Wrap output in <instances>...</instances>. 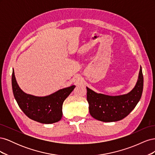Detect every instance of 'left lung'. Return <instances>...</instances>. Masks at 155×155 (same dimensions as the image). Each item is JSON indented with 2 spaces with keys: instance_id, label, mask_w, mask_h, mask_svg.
Segmentation results:
<instances>
[{
  "instance_id": "left-lung-1",
  "label": "left lung",
  "mask_w": 155,
  "mask_h": 155,
  "mask_svg": "<svg viewBox=\"0 0 155 155\" xmlns=\"http://www.w3.org/2000/svg\"><path fill=\"white\" fill-rule=\"evenodd\" d=\"M143 86V77L140 68L137 84L127 94L110 96L97 94L87 87L89 112L94 118L105 122L122 120L137 106L142 94Z\"/></svg>"
}]
</instances>
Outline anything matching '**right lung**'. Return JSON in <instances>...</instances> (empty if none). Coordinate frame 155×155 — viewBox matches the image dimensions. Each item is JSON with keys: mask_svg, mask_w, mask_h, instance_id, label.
<instances>
[{"mask_svg": "<svg viewBox=\"0 0 155 155\" xmlns=\"http://www.w3.org/2000/svg\"><path fill=\"white\" fill-rule=\"evenodd\" d=\"M12 85L13 96L22 112L29 118L46 124L58 122L61 119L63 102L75 88L72 85L45 97L27 94L18 87L13 70Z\"/></svg>", "mask_w": 155, "mask_h": 155, "instance_id": "1", "label": "right lung"}]
</instances>
